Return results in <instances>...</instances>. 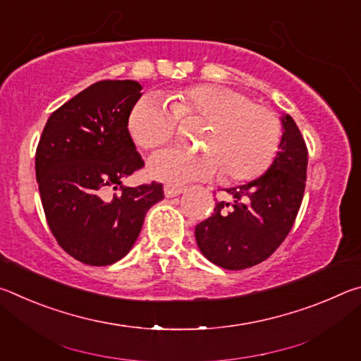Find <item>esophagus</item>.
Here are the masks:
<instances>
[{"label": "esophagus", "instance_id": "1", "mask_svg": "<svg viewBox=\"0 0 361 361\" xmlns=\"http://www.w3.org/2000/svg\"><path fill=\"white\" fill-rule=\"evenodd\" d=\"M185 191H186L185 188L170 186V185H166V186H164V194H166V197H176V195H180L181 192H185Z\"/></svg>", "mask_w": 361, "mask_h": 361}]
</instances>
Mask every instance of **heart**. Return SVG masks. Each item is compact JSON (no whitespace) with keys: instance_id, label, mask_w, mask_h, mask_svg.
Here are the masks:
<instances>
[{"instance_id":"1","label":"heart","mask_w":361,"mask_h":361,"mask_svg":"<svg viewBox=\"0 0 361 361\" xmlns=\"http://www.w3.org/2000/svg\"><path fill=\"white\" fill-rule=\"evenodd\" d=\"M207 124L205 152L166 149L152 156L148 172L170 186L209 180L221 172L228 180L248 181L271 166L282 140V124L269 108L255 105L239 90L199 84L176 90L169 102L143 95L129 114V132L138 146L156 149L173 138L178 122Z\"/></svg>"}]
</instances>
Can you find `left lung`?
<instances>
[{
    "label": "left lung",
    "instance_id": "8db88e82",
    "mask_svg": "<svg viewBox=\"0 0 361 361\" xmlns=\"http://www.w3.org/2000/svg\"><path fill=\"white\" fill-rule=\"evenodd\" d=\"M272 166L259 178L229 188L232 202H218L212 216L195 226L197 247L207 259L229 271L252 267L280 247L295 224L307 173V146L291 116Z\"/></svg>",
    "mask_w": 361,
    "mask_h": 361
}]
</instances>
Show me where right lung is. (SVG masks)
I'll list each match as a JSON object with an SVG mask.
<instances>
[{
  "mask_svg": "<svg viewBox=\"0 0 361 361\" xmlns=\"http://www.w3.org/2000/svg\"><path fill=\"white\" fill-rule=\"evenodd\" d=\"M137 81H99L47 119L36 148L42 209L59 245L89 266H109L130 252L145 215L164 199L161 183L122 180L145 167L127 129L142 97ZM119 188L118 195L112 191Z\"/></svg>",
  "mask_w": 361,
  "mask_h": 361,
  "instance_id": "right-lung-1",
  "label": "right lung"
}]
</instances>
